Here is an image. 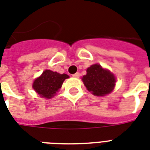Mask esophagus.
<instances>
[{"instance_id":"obj_1","label":"esophagus","mask_w":150,"mask_h":150,"mask_svg":"<svg viewBox=\"0 0 150 150\" xmlns=\"http://www.w3.org/2000/svg\"><path fill=\"white\" fill-rule=\"evenodd\" d=\"M79 75H80L79 72H76L75 74L72 75V76H73V77H75V78H79Z\"/></svg>"}]
</instances>
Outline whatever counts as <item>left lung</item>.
<instances>
[{
  "label": "left lung",
  "instance_id": "8db88e82",
  "mask_svg": "<svg viewBox=\"0 0 150 150\" xmlns=\"http://www.w3.org/2000/svg\"><path fill=\"white\" fill-rule=\"evenodd\" d=\"M84 85L95 96H105L110 93L116 85V77L100 64H93L86 70V75L82 78Z\"/></svg>",
  "mask_w": 150,
  "mask_h": 150
}]
</instances>
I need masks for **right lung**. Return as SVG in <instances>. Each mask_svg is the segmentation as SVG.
I'll return each mask as SVG.
<instances>
[{"mask_svg": "<svg viewBox=\"0 0 150 150\" xmlns=\"http://www.w3.org/2000/svg\"><path fill=\"white\" fill-rule=\"evenodd\" d=\"M68 78L69 76L66 74L45 70L40 77L34 80L32 86L41 98L50 99L55 96L62 86L64 81Z\"/></svg>", "mask_w": 150, "mask_h": 150, "instance_id": "obj_1", "label": "right lung"}]
</instances>
